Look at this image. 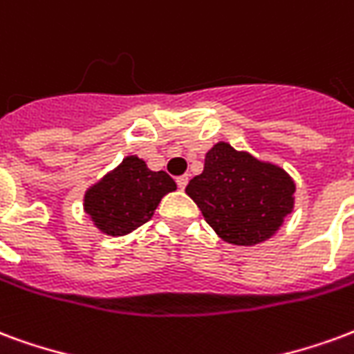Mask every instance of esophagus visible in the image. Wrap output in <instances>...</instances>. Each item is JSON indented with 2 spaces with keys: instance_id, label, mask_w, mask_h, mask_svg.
<instances>
[{
  "instance_id": "esophagus-1",
  "label": "esophagus",
  "mask_w": 354,
  "mask_h": 354,
  "mask_svg": "<svg viewBox=\"0 0 354 354\" xmlns=\"http://www.w3.org/2000/svg\"><path fill=\"white\" fill-rule=\"evenodd\" d=\"M188 179H190V177H188L187 174L185 175H180V177H177V185H179V188H185L188 185Z\"/></svg>"
}]
</instances>
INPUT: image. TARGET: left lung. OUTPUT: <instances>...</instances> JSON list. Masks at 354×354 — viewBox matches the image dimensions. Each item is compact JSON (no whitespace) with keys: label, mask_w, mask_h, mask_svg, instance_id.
<instances>
[{"label":"left lung","mask_w":354,"mask_h":354,"mask_svg":"<svg viewBox=\"0 0 354 354\" xmlns=\"http://www.w3.org/2000/svg\"><path fill=\"white\" fill-rule=\"evenodd\" d=\"M187 194L223 241L252 247L275 236L292 213L296 183L277 164L218 141Z\"/></svg>","instance_id":"obj_1"}]
</instances>
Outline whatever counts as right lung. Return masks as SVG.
Listing matches in <instances>:
<instances>
[{
    "label": "right lung",
    "instance_id": "add662e5",
    "mask_svg": "<svg viewBox=\"0 0 354 354\" xmlns=\"http://www.w3.org/2000/svg\"><path fill=\"white\" fill-rule=\"evenodd\" d=\"M174 190L177 185L166 171H152L145 160L130 154L86 188L82 209L102 234L122 237L151 221L160 200Z\"/></svg>",
    "mask_w": 354,
    "mask_h": 354
}]
</instances>
